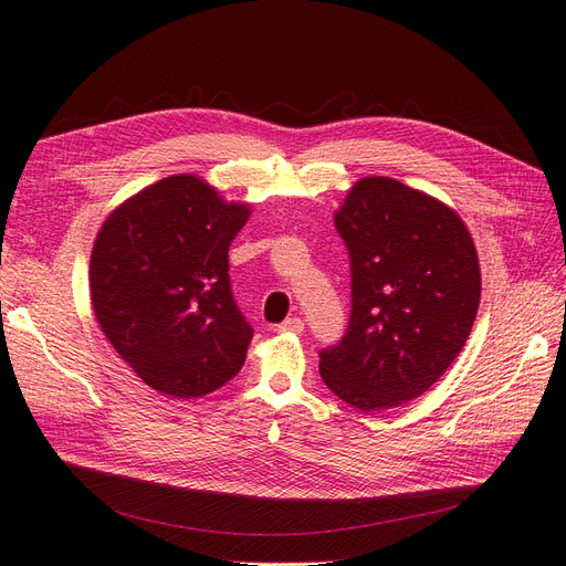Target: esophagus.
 <instances>
[{"instance_id":"esophagus-1","label":"esophagus","mask_w":566,"mask_h":566,"mask_svg":"<svg viewBox=\"0 0 566 566\" xmlns=\"http://www.w3.org/2000/svg\"><path fill=\"white\" fill-rule=\"evenodd\" d=\"M303 328H305V324L301 317H289L277 326V331H282V333H303Z\"/></svg>"}]
</instances>
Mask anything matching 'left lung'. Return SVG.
Returning a JSON list of instances; mask_svg holds the SVG:
<instances>
[{"instance_id": "left-lung-1", "label": "left lung", "mask_w": 566, "mask_h": 566, "mask_svg": "<svg viewBox=\"0 0 566 566\" xmlns=\"http://www.w3.org/2000/svg\"><path fill=\"white\" fill-rule=\"evenodd\" d=\"M352 263V315L324 349L326 387L364 412L422 396L459 357L480 305L467 223L438 198L391 177L354 181L333 212Z\"/></svg>"}]
</instances>
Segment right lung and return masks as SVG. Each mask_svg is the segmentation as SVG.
<instances>
[{"label": "right lung", "mask_w": 566, "mask_h": 566, "mask_svg": "<svg viewBox=\"0 0 566 566\" xmlns=\"http://www.w3.org/2000/svg\"><path fill=\"white\" fill-rule=\"evenodd\" d=\"M251 217L198 175L125 198L91 254L95 319L151 389L198 399L240 373L254 331L230 294L228 247Z\"/></svg>", "instance_id": "add662e5"}]
</instances>
